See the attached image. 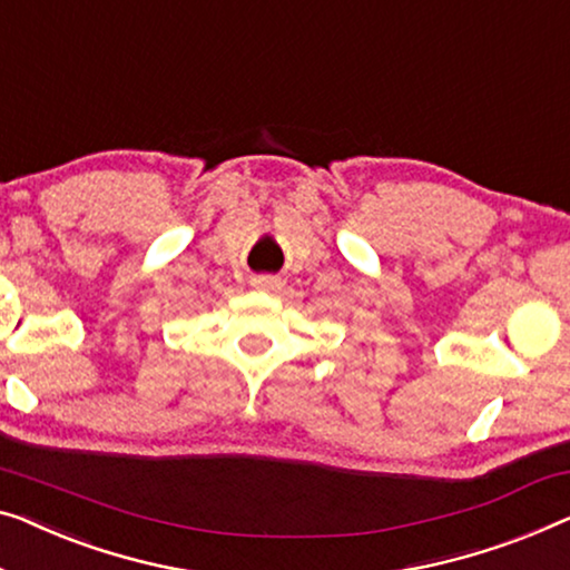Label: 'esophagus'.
<instances>
[{"label":"esophagus","mask_w":570,"mask_h":570,"mask_svg":"<svg viewBox=\"0 0 570 570\" xmlns=\"http://www.w3.org/2000/svg\"><path fill=\"white\" fill-rule=\"evenodd\" d=\"M252 285L257 287V291H275V287H279V277L259 275V277H252Z\"/></svg>","instance_id":"obj_1"}]
</instances>
